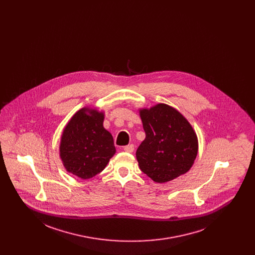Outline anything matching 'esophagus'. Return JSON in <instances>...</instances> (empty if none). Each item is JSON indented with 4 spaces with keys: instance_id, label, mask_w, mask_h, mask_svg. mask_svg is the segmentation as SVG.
Listing matches in <instances>:
<instances>
[{
    "instance_id": "esophagus-1",
    "label": "esophagus",
    "mask_w": 255,
    "mask_h": 255,
    "mask_svg": "<svg viewBox=\"0 0 255 255\" xmlns=\"http://www.w3.org/2000/svg\"><path fill=\"white\" fill-rule=\"evenodd\" d=\"M133 149H134V146H133V144H128V145L125 146V147H124V150H125L126 152H128V153L133 152Z\"/></svg>"
}]
</instances>
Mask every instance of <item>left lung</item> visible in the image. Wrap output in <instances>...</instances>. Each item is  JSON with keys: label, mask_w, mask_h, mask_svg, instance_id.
Returning <instances> with one entry per match:
<instances>
[{"label": "left lung", "mask_w": 255, "mask_h": 255, "mask_svg": "<svg viewBox=\"0 0 255 255\" xmlns=\"http://www.w3.org/2000/svg\"><path fill=\"white\" fill-rule=\"evenodd\" d=\"M139 114L146 134L136 150L140 170L159 183L188 172L197 156L198 141L187 120L162 103L139 110Z\"/></svg>", "instance_id": "obj_1"}]
</instances>
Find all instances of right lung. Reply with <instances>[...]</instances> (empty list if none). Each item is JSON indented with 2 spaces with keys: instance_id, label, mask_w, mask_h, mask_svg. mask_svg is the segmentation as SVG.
Returning <instances> with one entry per match:
<instances>
[{
  "instance_id": "add662e5",
  "label": "right lung",
  "mask_w": 255,
  "mask_h": 255,
  "mask_svg": "<svg viewBox=\"0 0 255 255\" xmlns=\"http://www.w3.org/2000/svg\"><path fill=\"white\" fill-rule=\"evenodd\" d=\"M104 113L77 111L64 128L60 157L69 173L87 180L102 172L116 153L112 134L103 127Z\"/></svg>"
}]
</instances>
